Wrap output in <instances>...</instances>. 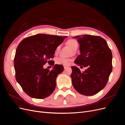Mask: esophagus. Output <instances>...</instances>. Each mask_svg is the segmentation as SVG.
<instances>
[{
  "mask_svg": "<svg viewBox=\"0 0 125 125\" xmlns=\"http://www.w3.org/2000/svg\"><path fill=\"white\" fill-rule=\"evenodd\" d=\"M68 67V66L67 65H63V67H64V68H67Z\"/></svg>",
  "mask_w": 125,
  "mask_h": 125,
  "instance_id": "esophagus-1",
  "label": "esophagus"
}]
</instances>
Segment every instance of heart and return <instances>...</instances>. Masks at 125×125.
<instances>
[{"instance_id": "heart-1", "label": "heart", "mask_w": 125, "mask_h": 125, "mask_svg": "<svg viewBox=\"0 0 125 125\" xmlns=\"http://www.w3.org/2000/svg\"><path fill=\"white\" fill-rule=\"evenodd\" d=\"M67 44L73 51H75L77 50L78 47V42L74 39H70L67 42ZM60 46H58L55 50V54H57L60 50ZM72 61V59L70 58H65L62 57H58L56 59V63L58 65H68L70 62Z\"/></svg>"}]
</instances>
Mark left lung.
Instances as JSON below:
<instances>
[{
	"instance_id": "8db88e82",
	"label": "left lung",
	"mask_w": 125,
	"mask_h": 125,
	"mask_svg": "<svg viewBox=\"0 0 125 125\" xmlns=\"http://www.w3.org/2000/svg\"><path fill=\"white\" fill-rule=\"evenodd\" d=\"M74 38L77 39L80 52L74 63L87 69L81 73L79 68L72 66V83L79 93L94 95L106 86L112 73L111 50L106 41L99 36L78 35Z\"/></svg>"
}]
</instances>
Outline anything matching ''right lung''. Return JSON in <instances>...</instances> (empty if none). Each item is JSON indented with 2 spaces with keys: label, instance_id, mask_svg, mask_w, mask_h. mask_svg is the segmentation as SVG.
<instances>
[{
  "label": "right lung",
  "instance_id": "obj_1",
  "mask_svg": "<svg viewBox=\"0 0 125 125\" xmlns=\"http://www.w3.org/2000/svg\"><path fill=\"white\" fill-rule=\"evenodd\" d=\"M66 37L38 34L26 37L18 45L14 58L16 79L30 97L43 99L54 91L56 78L64 68L61 65H54L51 58ZM47 62L53 66L51 71L43 68Z\"/></svg>",
  "mask_w": 125,
  "mask_h": 125
}]
</instances>
